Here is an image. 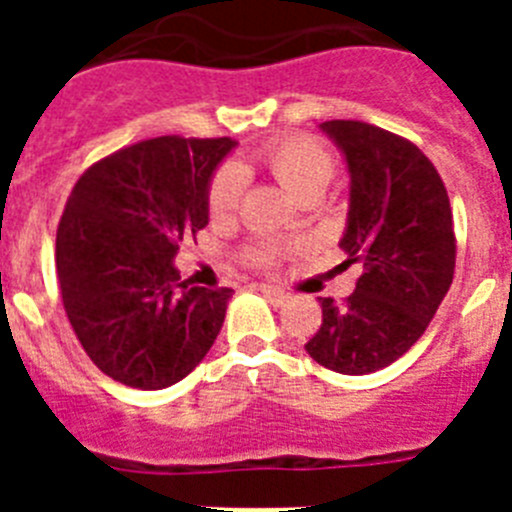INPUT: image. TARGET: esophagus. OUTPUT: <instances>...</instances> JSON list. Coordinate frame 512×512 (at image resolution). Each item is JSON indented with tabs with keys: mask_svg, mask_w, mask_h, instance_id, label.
Instances as JSON below:
<instances>
[{
	"mask_svg": "<svg viewBox=\"0 0 512 512\" xmlns=\"http://www.w3.org/2000/svg\"><path fill=\"white\" fill-rule=\"evenodd\" d=\"M261 292H264L266 300L274 302V305H284V302L289 300V295H287V292H284V289L269 287V284H264V287H261Z\"/></svg>",
	"mask_w": 512,
	"mask_h": 512,
	"instance_id": "1",
	"label": "esophagus"
}]
</instances>
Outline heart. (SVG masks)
Here are the masks:
<instances>
[{
	"label": "heart",
	"instance_id": "1",
	"mask_svg": "<svg viewBox=\"0 0 512 512\" xmlns=\"http://www.w3.org/2000/svg\"><path fill=\"white\" fill-rule=\"evenodd\" d=\"M259 161L287 192H292L302 202L320 200L336 176V156L312 135H282V138L271 140L259 151ZM241 192L243 179L238 171L230 166L217 171L212 176L210 192H207L212 217L230 215L241 202ZM289 251L292 246L277 241H253L246 248L248 261L256 266L277 264Z\"/></svg>",
	"mask_w": 512,
	"mask_h": 512
}]
</instances>
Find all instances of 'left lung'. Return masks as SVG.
Listing matches in <instances>:
<instances>
[{
  "label": "left lung",
  "instance_id": "obj_1",
  "mask_svg": "<svg viewBox=\"0 0 512 512\" xmlns=\"http://www.w3.org/2000/svg\"><path fill=\"white\" fill-rule=\"evenodd\" d=\"M351 174L341 266L361 269L354 295L320 297L307 354L338 374H372L410 351L454 282L456 235L436 166L408 138L361 120H328Z\"/></svg>",
  "mask_w": 512,
  "mask_h": 512
}]
</instances>
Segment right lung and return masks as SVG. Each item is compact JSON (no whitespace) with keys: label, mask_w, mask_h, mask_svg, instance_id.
Listing matches in <instances>:
<instances>
[{"label":"right lung","mask_w":512,"mask_h":512,"mask_svg":"<svg viewBox=\"0 0 512 512\" xmlns=\"http://www.w3.org/2000/svg\"><path fill=\"white\" fill-rule=\"evenodd\" d=\"M230 138L140 140L79 176L56 233L63 310L99 372L164 390L205 359L233 289L179 282L184 235L207 225L212 171Z\"/></svg>","instance_id":"1"}]
</instances>
